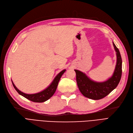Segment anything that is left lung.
<instances>
[{"instance_id":"1","label":"left lung","mask_w":133,"mask_h":133,"mask_svg":"<svg viewBox=\"0 0 133 133\" xmlns=\"http://www.w3.org/2000/svg\"><path fill=\"white\" fill-rule=\"evenodd\" d=\"M116 52L117 62L112 76L105 82H96L91 80L86 75L79 70H74L78 88L85 97L90 99L98 100L103 98L116 88L122 76V58L118 49L114 42Z\"/></svg>"}]
</instances>
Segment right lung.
<instances>
[{
  "label": "right lung",
  "mask_w": 133,
  "mask_h": 133,
  "mask_svg": "<svg viewBox=\"0 0 133 133\" xmlns=\"http://www.w3.org/2000/svg\"><path fill=\"white\" fill-rule=\"evenodd\" d=\"M65 71H66V70H63L57 74L54 78V79L53 80L52 83L50 84V85L47 88H46L45 90H43L41 92H38V93L34 94H26L23 93V92H22V91L19 90L16 87V86L14 84L12 80H11V81H12V83L14 88L19 95H22V96L26 98V99L30 100L32 102H37V103H42L48 100L50 98L52 97L53 95L54 94L56 90L57 85H58L59 80L61 76H62V74L65 73Z\"/></svg>",
  "instance_id": "add662e5"
}]
</instances>
